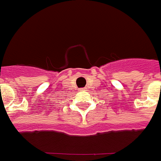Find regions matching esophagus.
Listing matches in <instances>:
<instances>
[{
  "mask_svg": "<svg viewBox=\"0 0 161 161\" xmlns=\"http://www.w3.org/2000/svg\"><path fill=\"white\" fill-rule=\"evenodd\" d=\"M87 89H88V88H86V87H85V88H80V89H79V90H80V91H87Z\"/></svg>",
  "mask_w": 161,
  "mask_h": 161,
  "instance_id": "1",
  "label": "esophagus"
}]
</instances>
